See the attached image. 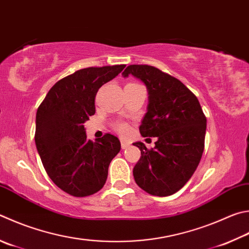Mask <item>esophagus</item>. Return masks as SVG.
Instances as JSON below:
<instances>
[{"instance_id": "obj_1", "label": "esophagus", "mask_w": 249, "mask_h": 249, "mask_svg": "<svg viewBox=\"0 0 249 249\" xmlns=\"http://www.w3.org/2000/svg\"><path fill=\"white\" fill-rule=\"evenodd\" d=\"M121 146H122V149H127L130 146V144L128 142H122Z\"/></svg>"}]
</instances>
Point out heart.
Here are the masks:
<instances>
[{
    "label": "heart",
    "mask_w": 249,
    "mask_h": 249,
    "mask_svg": "<svg viewBox=\"0 0 249 249\" xmlns=\"http://www.w3.org/2000/svg\"><path fill=\"white\" fill-rule=\"evenodd\" d=\"M116 130H117V132H119L120 134H122V135H126V134L128 133L129 129H128V126H127V125L121 123V124H117Z\"/></svg>",
    "instance_id": "b5f03b06"
}]
</instances>
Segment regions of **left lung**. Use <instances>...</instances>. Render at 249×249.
<instances>
[{"mask_svg":"<svg viewBox=\"0 0 249 249\" xmlns=\"http://www.w3.org/2000/svg\"><path fill=\"white\" fill-rule=\"evenodd\" d=\"M129 75L142 81L148 91L140 134L158 138L151 150L142 142L133 143L142 152L133 170L135 182L150 195H173L199 164L206 116L195 94L178 79L149 65H129L122 76L127 78Z\"/></svg>","mask_w":249,"mask_h":249,"instance_id":"obj_1","label":"left lung"}]
</instances>
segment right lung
I'll return each mask as SVG.
<instances>
[{"mask_svg": "<svg viewBox=\"0 0 249 249\" xmlns=\"http://www.w3.org/2000/svg\"><path fill=\"white\" fill-rule=\"evenodd\" d=\"M125 65L88 67L66 76L49 90L36 115L35 142L53 183L75 197H86L106 184L113 158L121 150L117 137L87 138L84 123L96 113L99 88Z\"/></svg>", "mask_w": 249, "mask_h": 249, "instance_id": "add662e5", "label": "right lung"}]
</instances>
